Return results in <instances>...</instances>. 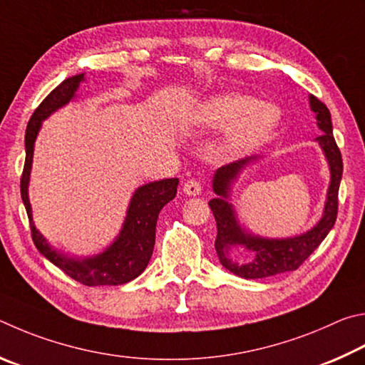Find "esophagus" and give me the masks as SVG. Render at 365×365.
<instances>
[{
    "label": "esophagus",
    "mask_w": 365,
    "mask_h": 365,
    "mask_svg": "<svg viewBox=\"0 0 365 365\" xmlns=\"http://www.w3.org/2000/svg\"><path fill=\"white\" fill-rule=\"evenodd\" d=\"M184 194L189 195V197H195V195H200L202 194V186L199 181H195V179H190V181L184 182Z\"/></svg>",
    "instance_id": "esophagus-1"
}]
</instances>
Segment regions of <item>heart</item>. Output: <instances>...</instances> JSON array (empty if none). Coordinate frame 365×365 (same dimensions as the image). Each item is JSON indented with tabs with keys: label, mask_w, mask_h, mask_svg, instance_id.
<instances>
[{
	"label": "heart",
	"mask_w": 365,
	"mask_h": 365,
	"mask_svg": "<svg viewBox=\"0 0 365 365\" xmlns=\"http://www.w3.org/2000/svg\"><path fill=\"white\" fill-rule=\"evenodd\" d=\"M192 123L207 130L225 131L218 139V150L240 153L264 144L280 123V110L269 102H258L240 93L210 96L192 113Z\"/></svg>",
	"instance_id": "heart-1"
}]
</instances>
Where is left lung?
Returning a JSON list of instances; mask_svg holds the SVG:
<instances>
[{"instance_id":"left-lung-1","label":"left lung","mask_w":365,"mask_h":365,"mask_svg":"<svg viewBox=\"0 0 365 365\" xmlns=\"http://www.w3.org/2000/svg\"><path fill=\"white\" fill-rule=\"evenodd\" d=\"M309 107L316 113L317 128L322 131L321 136L316 138V143L321 147L330 170V182L322 216L309 231L293 237L272 239L253 234L240 222L237 210L232 203V187L237 182L240 173L247 166L259 162L261 157H247L221 166L213 175L212 187L216 197L208 202V205L212 208L218 227V235L215 240L216 255L227 271L242 279H263L298 269L303 261L327 237L336 221L338 189L343 175L341 153L335 143L329 108L314 96H309ZM237 250L245 252L242 259L235 255Z\"/></svg>"}]
</instances>
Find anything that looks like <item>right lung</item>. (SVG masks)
Wrapping results in <instances>:
<instances>
[{"mask_svg": "<svg viewBox=\"0 0 365 365\" xmlns=\"http://www.w3.org/2000/svg\"><path fill=\"white\" fill-rule=\"evenodd\" d=\"M85 80V73L66 78L46 96V99L31 115L27 131H25V165L21 179V195L30 220L31 239L44 258L83 285H121L136 279L149 264L153 245H155L158 213L166 203L176 197L179 182L178 178L147 182L134 190L118 235L107 248L101 253L91 255V257H70V255L51 245L35 226L29 199L35 140L41 130L43 121L59 108L66 107L68 102H72L76 98L80 85Z\"/></svg>", "mask_w": 365, "mask_h": 365, "instance_id": "add662e5", "label": "right lung"}]
</instances>
